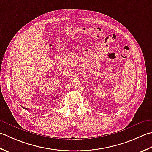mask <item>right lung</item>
<instances>
[{
	"label": "right lung",
	"mask_w": 152,
	"mask_h": 152,
	"mask_svg": "<svg viewBox=\"0 0 152 152\" xmlns=\"http://www.w3.org/2000/svg\"><path fill=\"white\" fill-rule=\"evenodd\" d=\"M23 108H24V107H23ZM26 110H28V109H27V108H26Z\"/></svg>",
	"instance_id": "add662e5"
}]
</instances>
